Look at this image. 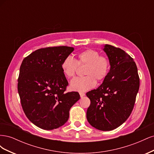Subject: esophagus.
I'll use <instances>...</instances> for the list:
<instances>
[{
	"mask_svg": "<svg viewBox=\"0 0 154 154\" xmlns=\"http://www.w3.org/2000/svg\"><path fill=\"white\" fill-rule=\"evenodd\" d=\"M80 97H82L85 96V93H83V92H80Z\"/></svg>",
	"mask_w": 154,
	"mask_h": 154,
	"instance_id": "34e87169",
	"label": "esophagus"
}]
</instances>
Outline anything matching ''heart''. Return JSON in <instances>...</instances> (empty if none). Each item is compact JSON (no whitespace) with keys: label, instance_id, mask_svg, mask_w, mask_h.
I'll use <instances>...</instances> for the list:
<instances>
[{"label":"heart","instance_id":"obj_1","mask_svg":"<svg viewBox=\"0 0 154 154\" xmlns=\"http://www.w3.org/2000/svg\"><path fill=\"white\" fill-rule=\"evenodd\" d=\"M78 64H77V63ZM78 66H86L83 77L76 78L71 82V88L73 91L85 92L94 87L96 81L103 82L108 76L110 69L109 59L100 55L98 51L87 49L77 54L76 61L71 57L65 58L61 65L63 74L68 78H73Z\"/></svg>","mask_w":154,"mask_h":154}]
</instances>
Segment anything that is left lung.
I'll use <instances>...</instances> for the list:
<instances>
[{
  "label": "left lung",
  "instance_id": "obj_1",
  "mask_svg": "<svg viewBox=\"0 0 154 154\" xmlns=\"http://www.w3.org/2000/svg\"><path fill=\"white\" fill-rule=\"evenodd\" d=\"M103 50L110 60V69L98 88L86 93L91 100L87 119L93 127L109 131L122 125L132 113L139 77L136 63L125 51L108 44Z\"/></svg>",
  "mask_w": 154,
  "mask_h": 154
}]
</instances>
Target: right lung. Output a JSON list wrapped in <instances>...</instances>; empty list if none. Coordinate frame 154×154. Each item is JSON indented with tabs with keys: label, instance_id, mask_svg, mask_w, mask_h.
<instances>
[{
	"label": "right lung",
	"instance_id": "1",
	"mask_svg": "<svg viewBox=\"0 0 154 154\" xmlns=\"http://www.w3.org/2000/svg\"><path fill=\"white\" fill-rule=\"evenodd\" d=\"M73 51L68 46L41 48L22 62L17 85L21 105L26 117L42 129L63 125L70 109L80 98L78 92H66L69 83L61 68Z\"/></svg>",
	"mask_w": 154,
	"mask_h": 154
}]
</instances>
